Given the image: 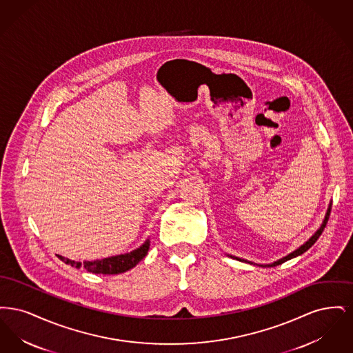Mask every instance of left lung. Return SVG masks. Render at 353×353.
Wrapping results in <instances>:
<instances>
[{
	"label": "left lung",
	"instance_id": "1",
	"mask_svg": "<svg viewBox=\"0 0 353 353\" xmlns=\"http://www.w3.org/2000/svg\"><path fill=\"white\" fill-rule=\"evenodd\" d=\"M331 206H332V203L330 202L328 209H327V213H325V216H324V219H323V222H321L319 229H318L314 234L311 235V238H310L308 241H305V242L303 243L302 246H299L296 250H294V252L287 254V255L283 256V258H281V259H278V261H275V262H272V263H270V265H256V263H252L250 261H246V259L238 258V256H234V255H228V256L234 258V259H236V261H241V262H248V263H250V265H256V266H261V268H275V266H278V265H282V263L285 262V261H290V259H292V258H295V256H299V255H302L303 252H307V250H308V249H310V248H311V246L318 241V238H319L321 233H323V230H324V228H325V225H327V222H328V219H330Z\"/></svg>",
	"mask_w": 353,
	"mask_h": 353
}]
</instances>
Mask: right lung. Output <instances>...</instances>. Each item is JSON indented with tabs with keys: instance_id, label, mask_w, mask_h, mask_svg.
Here are the masks:
<instances>
[{
	"instance_id": "1",
	"label": "right lung",
	"mask_w": 353,
	"mask_h": 353,
	"mask_svg": "<svg viewBox=\"0 0 353 353\" xmlns=\"http://www.w3.org/2000/svg\"><path fill=\"white\" fill-rule=\"evenodd\" d=\"M150 246H151V241L147 239L140 248L134 249L132 252L119 254V255L103 258V259H97V261H84L83 263L77 262V261H71V259L65 258L62 255H58V256L62 262H65L66 265H70L75 269L83 268V269L90 271V272H94V274L115 275V274H121V272H125V271L134 268L148 254Z\"/></svg>"
}]
</instances>
